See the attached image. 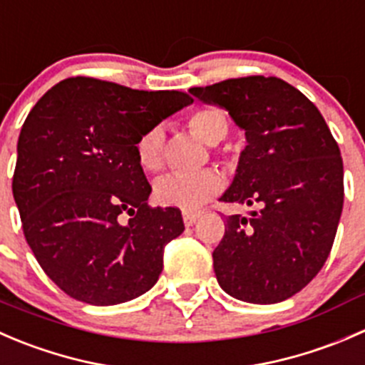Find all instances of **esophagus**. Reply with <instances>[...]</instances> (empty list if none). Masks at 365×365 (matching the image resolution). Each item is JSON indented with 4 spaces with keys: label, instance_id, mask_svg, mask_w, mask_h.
Wrapping results in <instances>:
<instances>
[{
    "label": "esophagus",
    "instance_id": "34e87169",
    "mask_svg": "<svg viewBox=\"0 0 365 365\" xmlns=\"http://www.w3.org/2000/svg\"><path fill=\"white\" fill-rule=\"evenodd\" d=\"M198 216H200V212H197V211H182L184 225H186V227L193 225V223L198 220Z\"/></svg>",
    "mask_w": 365,
    "mask_h": 365
}]
</instances>
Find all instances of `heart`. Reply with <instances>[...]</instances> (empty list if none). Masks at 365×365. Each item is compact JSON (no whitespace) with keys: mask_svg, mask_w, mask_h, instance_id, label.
I'll list each match as a JSON object with an SVG mask.
<instances>
[{"mask_svg":"<svg viewBox=\"0 0 365 365\" xmlns=\"http://www.w3.org/2000/svg\"><path fill=\"white\" fill-rule=\"evenodd\" d=\"M190 129L205 143H218L227 135V117L218 108H202L187 120ZM163 128L156 125L143 133L136 142V158L145 170H158L163 161ZM222 175L215 170L168 172L154 182V198L163 205L197 209L211 195L222 190Z\"/></svg>","mask_w":365,"mask_h":365,"instance_id":"heart-1","label":"heart"}]
</instances>
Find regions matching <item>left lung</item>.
Segmentation results:
<instances>
[{
	"label": "left lung",
	"mask_w": 365,
	"mask_h": 365,
	"mask_svg": "<svg viewBox=\"0 0 365 365\" xmlns=\"http://www.w3.org/2000/svg\"><path fill=\"white\" fill-rule=\"evenodd\" d=\"M190 93L225 108L247 136L236 175L220 200L254 207L225 218L212 252L216 280L248 304H279L323 268L344 202L337 142L323 115L293 85L247 76Z\"/></svg>",
	"instance_id": "8db88e82"
}]
</instances>
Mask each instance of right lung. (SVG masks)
I'll list each match as a JSON object with an SVG mask.
<instances>
[{
	"instance_id": "right-lung-1",
	"label": "right lung",
	"mask_w": 365,
	"mask_h": 365,
	"mask_svg": "<svg viewBox=\"0 0 365 365\" xmlns=\"http://www.w3.org/2000/svg\"><path fill=\"white\" fill-rule=\"evenodd\" d=\"M193 103L178 90H133L93 78L53 86L24 120L12 191L46 275L74 300L117 305L147 293L165 247L182 234L178 207H150L136 142Z\"/></svg>"
}]
</instances>
